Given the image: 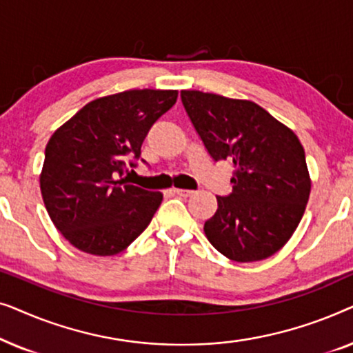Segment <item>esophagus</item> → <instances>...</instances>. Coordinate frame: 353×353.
Instances as JSON below:
<instances>
[{
  "label": "esophagus",
  "mask_w": 353,
  "mask_h": 353,
  "mask_svg": "<svg viewBox=\"0 0 353 353\" xmlns=\"http://www.w3.org/2000/svg\"><path fill=\"white\" fill-rule=\"evenodd\" d=\"M173 192H175V194H178V196H181V197H190V196L194 194V191L180 190V188H173Z\"/></svg>",
  "instance_id": "esophagus-1"
}]
</instances>
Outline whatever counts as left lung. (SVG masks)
I'll return each mask as SVG.
<instances>
[{"mask_svg":"<svg viewBox=\"0 0 353 353\" xmlns=\"http://www.w3.org/2000/svg\"><path fill=\"white\" fill-rule=\"evenodd\" d=\"M181 101L214 161H233V191L205 221L210 244L234 262L278 252L301 223L312 180L297 134L259 104L197 90Z\"/></svg>","mask_w":353,"mask_h":353,"instance_id":"obj_1","label":"left lung"}]
</instances>
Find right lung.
<instances>
[{"label":"right lung","instance_id":"1","mask_svg":"<svg viewBox=\"0 0 353 353\" xmlns=\"http://www.w3.org/2000/svg\"><path fill=\"white\" fill-rule=\"evenodd\" d=\"M176 98V90L149 88L103 96L52 133L40 173L41 197L74 248L98 257L115 255L151 223L162 192L119 176L125 161L141 156L149 128Z\"/></svg>","mask_w":353,"mask_h":353}]
</instances>
